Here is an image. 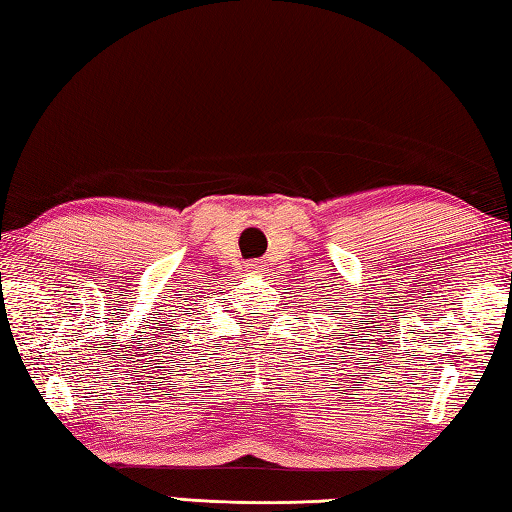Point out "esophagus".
Wrapping results in <instances>:
<instances>
[{"mask_svg":"<svg viewBox=\"0 0 512 512\" xmlns=\"http://www.w3.org/2000/svg\"><path fill=\"white\" fill-rule=\"evenodd\" d=\"M247 267H249V271H254V274H260V271L267 269L265 260H252V263H247Z\"/></svg>","mask_w":512,"mask_h":512,"instance_id":"obj_1","label":"esophagus"}]
</instances>
